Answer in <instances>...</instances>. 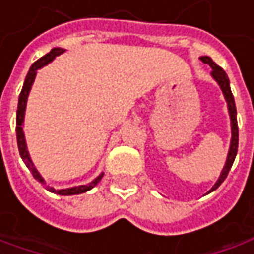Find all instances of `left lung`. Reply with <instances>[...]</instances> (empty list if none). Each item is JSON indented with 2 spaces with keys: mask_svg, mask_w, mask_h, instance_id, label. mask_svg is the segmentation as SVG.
<instances>
[{
  "mask_svg": "<svg viewBox=\"0 0 254 254\" xmlns=\"http://www.w3.org/2000/svg\"><path fill=\"white\" fill-rule=\"evenodd\" d=\"M202 62L204 64H209L210 68L213 69L212 71V76L216 79V82L220 85L222 91H223V95L226 98L227 101V108H229V114H230V121H232V142H230V149H229V155H227V160L223 171H222V175L219 178V181L215 183V186L210 189V192H213L215 189H217L223 181L227 178V173L230 171L233 162H235V158H236L237 153V146H239V127H237V118H236V105H235V98H233V94L230 91V85H229V78H227L226 72L223 71L219 65H216L215 62L212 61L210 57H202L200 58Z\"/></svg>",
  "mask_w": 254,
  "mask_h": 254,
  "instance_id": "obj_1",
  "label": "left lung"
}]
</instances>
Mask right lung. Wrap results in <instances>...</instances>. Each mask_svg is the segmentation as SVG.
<instances>
[{"label": "right lung", "instance_id": "right-lung-1", "mask_svg": "<svg viewBox=\"0 0 254 254\" xmlns=\"http://www.w3.org/2000/svg\"><path fill=\"white\" fill-rule=\"evenodd\" d=\"M64 50L62 48H54L51 50L50 54L44 55L42 58H39L38 61H35L32 64V66L29 68V71L27 73V78H25V82H24V86H22V91L19 94V99H18V109H17V142H18V150H19V155L22 160L25 162L27 168L31 171L32 176L38 181L39 183H44V179L41 178V175L38 173V171L35 169V166L32 165V162L29 159V155H28L27 150V143H25V138H24V132H22V124H24V115H25V106H27V99L28 94L31 91V86H32V82L35 79V75H37V71L39 68H42L44 65H47L48 62H51L57 55H61ZM104 173H101L95 181L89 183V185H82V186H78V188H69V189H60V190H55L50 188L51 192L57 193V194H79V193L88 192L89 189H92L96 183L99 182L102 179Z\"/></svg>", "mask_w": 254, "mask_h": 254}]
</instances>
